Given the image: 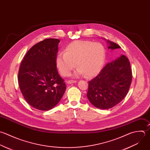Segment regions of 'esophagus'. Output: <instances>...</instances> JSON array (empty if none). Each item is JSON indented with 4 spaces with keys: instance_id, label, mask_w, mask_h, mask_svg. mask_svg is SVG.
<instances>
[{
    "instance_id": "obj_1",
    "label": "esophagus",
    "mask_w": 150,
    "mask_h": 150,
    "mask_svg": "<svg viewBox=\"0 0 150 150\" xmlns=\"http://www.w3.org/2000/svg\"><path fill=\"white\" fill-rule=\"evenodd\" d=\"M67 82L68 84H71V83H76V81H75V80H68Z\"/></svg>"
}]
</instances>
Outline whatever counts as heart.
<instances>
[{
    "instance_id": "1",
    "label": "heart",
    "mask_w": 150,
    "mask_h": 150,
    "mask_svg": "<svg viewBox=\"0 0 150 150\" xmlns=\"http://www.w3.org/2000/svg\"><path fill=\"white\" fill-rule=\"evenodd\" d=\"M105 59V50L102 44L89 40H77L69 44L65 52L58 54L56 64L64 76H69L76 65L78 68L75 72V76L85 75L91 78L100 72Z\"/></svg>"
}]
</instances>
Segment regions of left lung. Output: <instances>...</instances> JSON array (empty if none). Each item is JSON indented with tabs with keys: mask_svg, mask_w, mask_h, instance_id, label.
<instances>
[{
	"mask_svg": "<svg viewBox=\"0 0 150 150\" xmlns=\"http://www.w3.org/2000/svg\"><path fill=\"white\" fill-rule=\"evenodd\" d=\"M109 50L121 47L107 40ZM132 80V71L129 59L124 55L108 63L100 72L89 82L87 97L96 108L110 109L119 103L126 96Z\"/></svg>",
	"mask_w": 150,
	"mask_h": 150,
	"instance_id": "1",
	"label": "left lung"
}]
</instances>
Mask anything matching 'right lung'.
I'll use <instances>...</instances> for the list:
<instances>
[{"label":"right lung","instance_id":"add662e5","mask_svg":"<svg viewBox=\"0 0 150 150\" xmlns=\"http://www.w3.org/2000/svg\"><path fill=\"white\" fill-rule=\"evenodd\" d=\"M59 42L57 38H47L37 43L28 51L19 68L20 91L26 102L40 110L55 107L66 89L57 69Z\"/></svg>","mask_w":150,"mask_h":150}]
</instances>
